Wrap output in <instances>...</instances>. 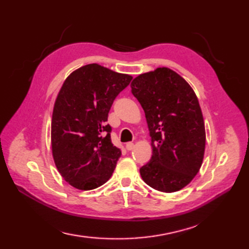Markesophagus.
I'll use <instances>...</instances> for the list:
<instances>
[{"mask_svg":"<svg viewBox=\"0 0 249 249\" xmlns=\"http://www.w3.org/2000/svg\"><path fill=\"white\" fill-rule=\"evenodd\" d=\"M125 148H126V150L128 151H131V150H133V148H134V143L133 142H128L125 144Z\"/></svg>","mask_w":249,"mask_h":249,"instance_id":"34e87169","label":"esophagus"}]
</instances>
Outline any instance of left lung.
<instances>
[{
  "label": "left lung",
  "mask_w": 249,
  "mask_h": 249,
  "mask_svg": "<svg viewBox=\"0 0 249 249\" xmlns=\"http://www.w3.org/2000/svg\"><path fill=\"white\" fill-rule=\"evenodd\" d=\"M142 105L152 145V157L139 169L143 181L161 192L183 189L202 166L206 133L195 90L167 68L139 75L131 83Z\"/></svg>",
  "instance_id": "1"
}]
</instances>
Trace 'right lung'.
Here are the masks:
<instances>
[{"mask_svg":"<svg viewBox=\"0 0 249 249\" xmlns=\"http://www.w3.org/2000/svg\"><path fill=\"white\" fill-rule=\"evenodd\" d=\"M130 75L88 64L66 78L52 118V150L62 178L79 190H92L108 180L121 155L111 141L107 115Z\"/></svg>","mask_w":249,"mask_h":249,"instance_id":"add662e5","label":"right lung"}]
</instances>
